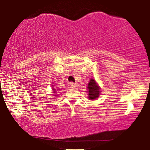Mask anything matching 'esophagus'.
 Listing matches in <instances>:
<instances>
[{"label": "esophagus", "mask_w": 150, "mask_h": 150, "mask_svg": "<svg viewBox=\"0 0 150 150\" xmlns=\"http://www.w3.org/2000/svg\"><path fill=\"white\" fill-rule=\"evenodd\" d=\"M69 86L71 88H74L76 87V84L74 83H70L69 84Z\"/></svg>", "instance_id": "esophagus-1"}]
</instances>
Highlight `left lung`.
I'll return each instance as SVG.
<instances>
[{"label": "left lung", "mask_w": 150, "mask_h": 150, "mask_svg": "<svg viewBox=\"0 0 150 150\" xmlns=\"http://www.w3.org/2000/svg\"><path fill=\"white\" fill-rule=\"evenodd\" d=\"M88 98L90 100H95L101 95V88L95 79H91L88 85Z\"/></svg>", "instance_id": "1"}]
</instances>
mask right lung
<instances>
[{"instance_id":"1","label":"right lung","mask_w":150,"mask_h":150,"mask_svg":"<svg viewBox=\"0 0 150 150\" xmlns=\"http://www.w3.org/2000/svg\"><path fill=\"white\" fill-rule=\"evenodd\" d=\"M52 87H53V88H52L53 93H55V92H56V90H55V88H54V85H53V83L52 85Z\"/></svg>"}]
</instances>
